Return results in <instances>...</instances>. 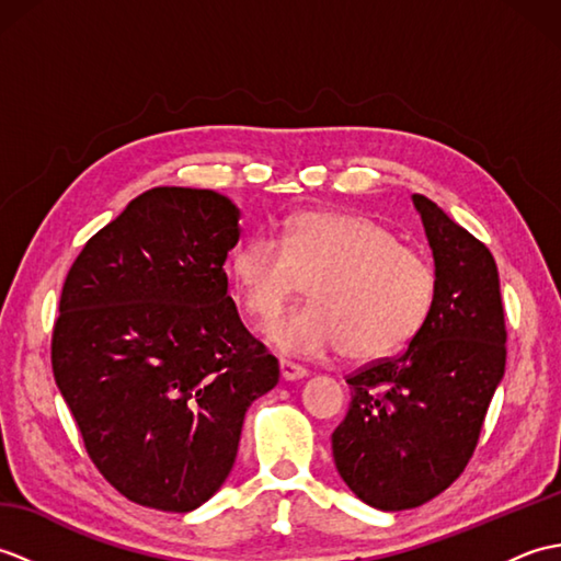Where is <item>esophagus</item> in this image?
Listing matches in <instances>:
<instances>
[{
  "label": "esophagus",
  "mask_w": 561,
  "mask_h": 561,
  "mask_svg": "<svg viewBox=\"0 0 561 561\" xmlns=\"http://www.w3.org/2000/svg\"><path fill=\"white\" fill-rule=\"evenodd\" d=\"M279 368H282V378H284V380H301V378L308 376V371H306L304 366L291 364V362H287V359L279 362Z\"/></svg>",
  "instance_id": "1"
}]
</instances>
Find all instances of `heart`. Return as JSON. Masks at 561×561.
<instances>
[{"mask_svg": "<svg viewBox=\"0 0 561 561\" xmlns=\"http://www.w3.org/2000/svg\"><path fill=\"white\" fill-rule=\"evenodd\" d=\"M231 277L245 311L270 323L308 284L311 304L267 330L274 350L301 359L344 352L376 362L400 352L426 323L436 272L383 224L354 214L306 211L282 243L253 236L236 248Z\"/></svg>", "mask_w": 561, "mask_h": 561, "instance_id": "heart-1", "label": "heart"}]
</instances>
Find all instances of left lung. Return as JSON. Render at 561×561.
<instances>
[{
	"label": "left lung",
	"mask_w": 561,
	"mask_h": 561,
	"mask_svg": "<svg viewBox=\"0 0 561 561\" xmlns=\"http://www.w3.org/2000/svg\"><path fill=\"white\" fill-rule=\"evenodd\" d=\"M412 205L434 255V308L396 359L347 378L350 412L332 434L340 478L378 511L422 506L458 480L506 366L492 253L436 202Z\"/></svg>",
	"instance_id": "8db88e82"
}]
</instances>
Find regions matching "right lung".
Segmentation results:
<instances>
[{
	"instance_id": "1",
	"label": "right lung",
	"mask_w": 561,
	"mask_h": 561,
	"mask_svg": "<svg viewBox=\"0 0 561 561\" xmlns=\"http://www.w3.org/2000/svg\"><path fill=\"white\" fill-rule=\"evenodd\" d=\"M238 221L214 190L151 187L65 279L55 383L93 465L135 504L187 514L217 494L248 408L279 380L229 296Z\"/></svg>"
}]
</instances>
